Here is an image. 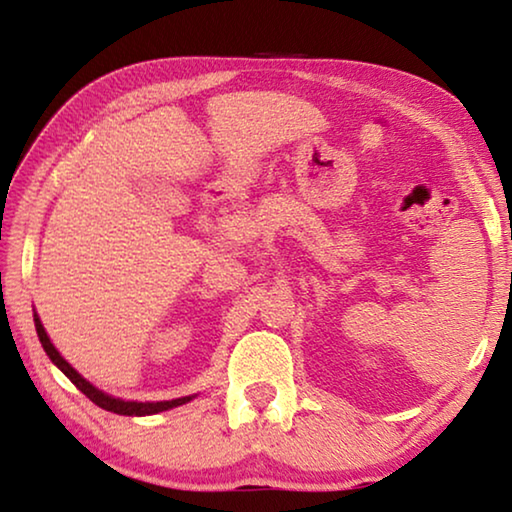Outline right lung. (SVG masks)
Returning <instances> with one entry per match:
<instances>
[{"label": "right lung", "instance_id": "1", "mask_svg": "<svg viewBox=\"0 0 512 512\" xmlns=\"http://www.w3.org/2000/svg\"><path fill=\"white\" fill-rule=\"evenodd\" d=\"M33 320H36V332L40 336V343H42V348H45L47 357L65 372V377H69V381H72V384L79 388L85 397H90V400L97 406H101V409H106L110 413H119V415H153V413L167 411V409H173V406H180V404L192 400V397H180V400H171V402H124V400H117V397L101 393L99 388H94L90 381H85L79 372H76L63 357H60V352L54 348V343L49 341V336L45 332V327H42L40 318L36 316Z\"/></svg>", "mask_w": 512, "mask_h": 512}]
</instances>
